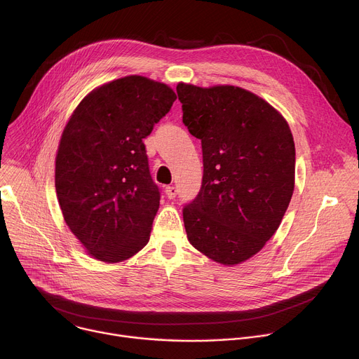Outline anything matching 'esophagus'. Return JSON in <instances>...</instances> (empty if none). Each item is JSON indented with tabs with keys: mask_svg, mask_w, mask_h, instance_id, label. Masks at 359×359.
Here are the masks:
<instances>
[{
	"mask_svg": "<svg viewBox=\"0 0 359 359\" xmlns=\"http://www.w3.org/2000/svg\"><path fill=\"white\" fill-rule=\"evenodd\" d=\"M165 194H167V196L170 198V200H174V198H175L177 194H178V189H177L175 187H167V188H165Z\"/></svg>",
	"mask_w": 359,
	"mask_h": 359,
	"instance_id": "obj_1",
	"label": "esophagus"
}]
</instances>
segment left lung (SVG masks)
<instances>
[{"instance_id": "obj_1", "label": "left lung", "mask_w": 359, "mask_h": 359, "mask_svg": "<svg viewBox=\"0 0 359 359\" xmlns=\"http://www.w3.org/2000/svg\"><path fill=\"white\" fill-rule=\"evenodd\" d=\"M182 123L201 140L200 192L182 210L188 241L235 265L262 250L280 226L295 182V145L285 118L232 86H177Z\"/></svg>"}]
</instances>
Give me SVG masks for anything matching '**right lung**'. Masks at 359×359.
<instances>
[{
    "label": "right lung",
    "instance_id": "add662e5",
    "mask_svg": "<svg viewBox=\"0 0 359 359\" xmlns=\"http://www.w3.org/2000/svg\"><path fill=\"white\" fill-rule=\"evenodd\" d=\"M175 100L165 84L124 76L91 91L64 128L57 198L71 232L100 261H126L149 241L161 194L144 138Z\"/></svg>",
    "mask_w": 359,
    "mask_h": 359
}]
</instances>
